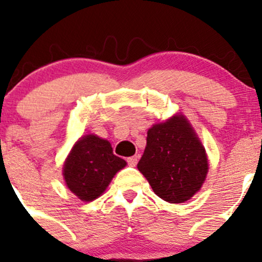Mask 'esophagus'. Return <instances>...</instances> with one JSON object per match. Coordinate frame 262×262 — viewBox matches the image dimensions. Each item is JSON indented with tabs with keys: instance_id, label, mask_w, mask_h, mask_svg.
I'll use <instances>...</instances> for the list:
<instances>
[{
	"instance_id": "esophagus-1",
	"label": "esophagus",
	"mask_w": 262,
	"mask_h": 262,
	"mask_svg": "<svg viewBox=\"0 0 262 262\" xmlns=\"http://www.w3.org/2000/svg\"><path fill=\"white\" fill-rule=\"evenodd\" d=\"M127 162H128L129 166L134 167L135 165H137V162H138V156H137V155L130 156V158H128V159H127Z\"/></svg>"
}]
</instances>
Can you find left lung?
Here are the masks:
<instances>
[{
	"label": "left lung",
	"instance_id": "left-lung-1",
	"mask_svg": "<svg viewBox=\"0 0 262 262\" xmlns=\"http://www.w3.org/2000/svg\"><path fill=\"white\" fill-rule=\"evenodd\" d=\"M138 169L155 194L166 202L182 203L200 191L208 172V160L185 117L173 116L149 129Z\"/></svg>",
	"mask_w": 262,
	"mask_h": 262
}]
</instances>
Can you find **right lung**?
Listing matches in <instances>:
<instances>
[{
    "mask_svg": "<svg viewBox=\"0 0 262 262\" xmlns=\"http://www.w3.org/2000/svg\"><path fill=\"white\" fill-rule=\"evenodd\" d=\"M127 165L113 154L110 141L90 134L76 141L64 164L68 187L81 201L90 202L101 196L111 180Z\"/></svg>",
    "mask_w": 262,
    "mask_h": 262,
    "instance_id": "obj_1",
    "label": "right lung"
}]
</instances>
